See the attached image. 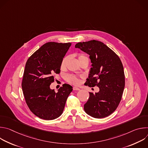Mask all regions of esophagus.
<instances>
[{"mask_svg":"<svg viewBox=\"0 0 148 148\" xmlns=\"http://www.w3.org/2000/svg\"><path fill=\"white\" fill-rule=\"evenodd\" d=\"M73 90L74 91H79L80 89L79 88H78V87H73Z\"/></svg>","mask_w":148,"mask_h":148,"instance_id":"esophagus-1","label":"esophagus"}]
</instances>
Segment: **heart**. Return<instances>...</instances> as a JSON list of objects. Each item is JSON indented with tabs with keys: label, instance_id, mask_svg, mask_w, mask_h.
Here are the masks:
<instances>
[{
	"label": "heart",
	"instance_id": "heart-1",
	"mask_svg": "<svg viewBox=\"0 0 148 148\" xmlns=\"http://www.w3.org/2000/svg\"><path fill=\"white\" fill-rule=\"evenodd\" d=\"M84 57H86L85 56H84L82 54H79L78 57V60L82 59V58H84ZM67 60H68V57H64V58H63L61 61V65H60V67L61 69H64L66 66V62L67 61ZM66 79L67 81L70 82V83H71L73 84H74V85H77V84H79V78L74 75H69L66 77Z\"/></svg>",
	"mask_w": 148,
	"mask_h": 148
}]
</instances>
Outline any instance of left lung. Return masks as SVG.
<instances>
[{
	"label": "left lung",
	"instance_id": "8db88e82",
	"mask_svg": "<svg viewBox=\"0 0 148 148\" xmlns=\"http://www.w3.org/2000/svg\"><path fill=\"white\" fill-rule=\"evenodd\" d=\"M75 47L89 54L92 63L86 86H97L99 89L95 94L90 92L84 111L95 118L107 117L115 111L122 98L125 87L122 63L114 51L99 41L79 42Z\"/></svg>",
	"mask_w": 148,
	"mask_h": 148
}]
</instances>
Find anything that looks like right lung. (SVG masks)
<instances>
[{
  "label": "right lung",
  "mask_w": 148,
  "mask_h": 148,
  "mask_svg": "<svg viewBox=\"0 0 148 148\" xmlns=\"http://www.w3.org/2000/svg\"><path fill=\"white\" fill-rule=\"evenodd\" d=\"M71 45V43L48 42L26 63L22 83L23 95L30 110L41 119L53 120L59 117L73 90L67 84H63L57 92L50 88L54 74L60 73L61 61Z\"/></svg>",
  "instance_id": "obj_1"
}]
</instances>
